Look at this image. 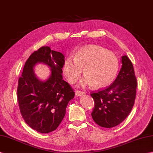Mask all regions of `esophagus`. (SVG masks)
Instances as JSON below:
<instances>
[{"label": "esophagus", "mask_w": 153, "mask_h": 153, "mask_svg": "<svg viewBox=\"0 0 153 153\" xmlns=\"http://www.w3.org/2000/svg\"><path fill=\"white\" fill-rule=\"evenodd\" d=\"M85 93L82 91H76V95L77 96V97H81V96L85 95Z\"/></svg>", "instance_id": "34e87169"}]
</instances>
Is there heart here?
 I'll use <instances>...</instances> for the list:
<instances>
[{
  "label": "heart",
  "instance_id": "obj_1",
  "mask_svg": "<svg viewBox=\"0 0 153 153\" xmlns=\"http://www.w3.org/2000/svg\"><path fill=\"white\" fill-rule=\"evenodd\" d=\"M119 60L112 51L98 45H87L78 51L74 59L68 58L62 65V72L68 83H75L83 72L81 87H107L117 76Z\"/></svg>",
  "mask_w": 153,
  "mask_h": 153
}]
</instances>
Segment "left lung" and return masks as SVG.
<instances>
[{"mask_svg":"<svg viewBox=\"0 0 153 153\" xmlns=\"http://www.w3.org/2000/svg\"><path fill=\"white\" fill-rule=\"evenodd\" d=\"M121 59V69L113 83L91 94L95 102L92 117L102 127L119 125L129 115L134 104L137 81L134 67L126 55Z\"/></svg>","mask_w":153,"mask_h":153,"instance_id":"left-lung-1","label":"left lung"}]
</instances>
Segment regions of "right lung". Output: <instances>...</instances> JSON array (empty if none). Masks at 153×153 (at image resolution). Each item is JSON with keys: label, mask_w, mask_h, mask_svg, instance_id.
Returning <instances> with one entry per match:
<instances>
[{"label": "right lung", "mask_w": 153, "mask_h": 153, "mask_svg": "<svg viewBox=\"0 0 153 153\" xmlns=\"http://www.w3.org/2000/svg\"><path fill=\"white\" fill-rule=\"evenodd\" d=\"M65 56L60 52L42 47L32 53L25 64L17 87L20 112L27 125L38 132L47 134L57 128L66 114L74 92L62 79ZM42 63L51 68V76L42 81L33 71Z\"/></svg>", "instance_id": "add662e5"}]
</instances>
